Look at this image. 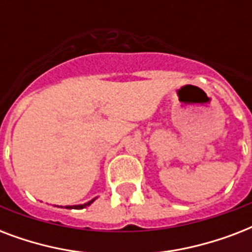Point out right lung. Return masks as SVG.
I'll return each instance as SVG.
<instances>
[{"label": "right lung", "instance_id": "add662e5", "mask_svg": "<svg viewBox=\"0 0 252 252\" xmlns=\"http://www.w3.org/2000/svg\"><path fill=\"white\" fill-rule=\"evenodd\" d=\"M94 200H95V199H93V200H91V201H89V203L81 204V205H73V207H65V208H66V209H72V208H74V209H84V208L89 207V205H90V204L93 203Z\"/></svg>", "mask_w": 252, "mask_h": 252}]
</instances>
